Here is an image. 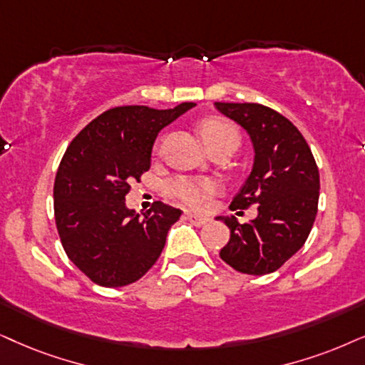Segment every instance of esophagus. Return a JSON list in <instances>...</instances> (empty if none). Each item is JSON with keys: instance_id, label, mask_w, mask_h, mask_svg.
Listing matches in <instances>:
<instances>
[{"instance_id": "esophagus-1", "label": "esophagus", "mask_w": 365, "mask_h": 365, "mask_svg": "<svg viewBox=\"0 0 365 365\" xmlns=\"http://www.w3.org/2000/svg\"><path fill=\"white\" fill-rule=\"evenodd\" d=\"M185 219L188 220V222H192L193 225H197V227H202V225H205L207 222H209V219H207V217L197 215V214H190V212H187Z\"/></svg>"}]
</instances>
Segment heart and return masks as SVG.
Listing matches in <instances>:
<instances>
[{"mask_svg": "<svg viewBox=\"0 0 365 365\" xmlns=\"http://www.w3.org/2000/svg\"><path fill=\"white\" fill-rule=\"evenodd\" d=\"M200 135L207 148H214L222 143H234L239 146L241 135L232 123L220 118H207L200 123ZM217 183L210 178L200 177H182L173 178L168 183L167 190L175 200L183 204L188 209H204L209 204L212 195L217 192Z\"/></svg>", "mask_w": 365, "mask_h": 365, "instance_id": "1", "label": "heart"}]
</instances>
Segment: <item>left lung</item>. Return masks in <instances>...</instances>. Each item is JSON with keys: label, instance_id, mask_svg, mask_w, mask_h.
Listing matches in <instances>:
<instances>
[{"label": "left lung", "instance_id": "left-lung-1", "mask_svg": "<svg viewBox=\"0 0 365 365\" xmlns=\"http://www.w3.org/2000/svg\"><path fill=\"white\" fill-rule=\"evenodd\" d=\"M246 129L255 167L230 209L257 207L251 224L217 217L230 229L220 257L239 273L267 274L302 249L315 222L320 195L317 161L298 128L278 110L257 103H215Z\"/></svg>", "mask_w": 365, "mask_h": 365}]
</instances>
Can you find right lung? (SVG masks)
Returning <instances> with one entry per match:
<instances>
[{"label": "right lung", "instance_id": "1", "mask_svg": "<svg viewBox=\"0 0 365 365\" xmlns=\"http://www.w3.org/2000/svg\"><path fill=\"white\" fill-rule=\"evenodd\" d=\"M118 106L92 119L71 141L53 183L55 224L63 251L92 283H135L158 259L182 210L155 202L145 214L124 200L151 165L160 129L193 108Z\"/></svg>", "mask_w": 365, "mask_h": 365}]
</instances>
